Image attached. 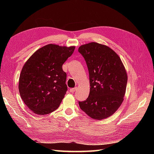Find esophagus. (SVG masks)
Returning <instances> with one entry per match:
<instances>
[{
    "instance_id": "34e87169",
    "label": "esophagus",
    "mask_w": 154,
    "mask_h": 154,
    "mask_svg": "<svg viewBox=\"0 0 154 154\" xmlns=\"http://www.w3.org/2000/svg\"><path fill=\"white\" fill-rule=\"evenodd\" d=\"M77 90V87H75V88H71V89H70V90H69V91L71 93H75V91Z\"/></svg>"
}]
</instances>
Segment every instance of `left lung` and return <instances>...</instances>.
I'll use <instances>...</instances> for the list:
<instances>
[{"label":"left lung","mask_w":154,"mask_h":154,"mask_svg":"<svg viewBox=\"0 0 154 154\" xmlns=\"http://www.w3.org/2000/svg\"><path fill=\"white\" fill-rule=\"evenodd\" d=\"M89 73L90 92L86 100L79 102L81 109L96 120L106 119L116 112L124 100L127 73L120 57L105 45L91 42L79 48Z\"/></svg>","instance_id":"obj_1"}]
</instances>
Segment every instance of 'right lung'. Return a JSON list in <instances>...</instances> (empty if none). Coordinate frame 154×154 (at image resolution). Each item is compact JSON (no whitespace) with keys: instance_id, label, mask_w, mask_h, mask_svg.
<instances>
[{"instance_id":"add662e5","label":"right lung","mask_w":154,"mask_h":154,"mask_svg":"<svg viewBox=\"0 0 154 154\" xmlns=\"http://www.w3.org/2000/svg\"><path fill=\"white\" fill-rule=\"evenodd\" d=\"M75 48L48 44L35 51L24 65L19 78V93L34 113L45 115L60 106L67 91V74L62 65Z\"/></svg>"}]
</instances>
